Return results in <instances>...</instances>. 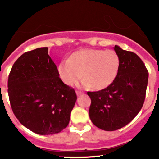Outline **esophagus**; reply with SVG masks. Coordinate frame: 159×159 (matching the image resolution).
I'll use <instances>...</instances> for the list:
<instances>
[{"label":"esophagus","instance_id":"obj_1","mask_svg":"<svg viewBox=\"0 0 159 159\" xmlns=\"http://www.w3.org/2000/svg\"><path fill=\"white\" fill-rule=\"evenodd\" d=\"M75 93H76L77 95H80L83 93V92H81L80 90H76V91H75Z\"/></svg>","mask_w":159,"mask_h":159}]
</instances>
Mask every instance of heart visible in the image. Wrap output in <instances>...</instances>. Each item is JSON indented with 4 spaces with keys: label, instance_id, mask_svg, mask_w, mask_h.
Returning a JSON list of instances; mask_svg holds the SVG:
<instances>
[{
    "label": "heart",
    "instance_id": "b5f03b06",
    "mask_svg": "<svg viewBox=\"0 0 159 159\" xmlns=\"http://www.w3.org/2000/svg\"><path fill=\"white\" fill-rule=\"evenodd\" d=\"M120 59L114 50L82 49L62 60L58 72L63 82L71 86L83 76V86L102 90L110 86L119 73Z\"/></svg>",
    "mask_w": 159,
    "mask_h": 159
}]
</instances>
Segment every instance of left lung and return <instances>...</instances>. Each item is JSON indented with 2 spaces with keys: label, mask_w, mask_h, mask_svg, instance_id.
I'll return each mask as SVG.
<instances>
[{
  "label": "left lung",
  "mask_w": 159,
  "mask_h": 159,
  "mask_svg": "<svg viewBox=\"0 0 159 159\" xmlns=\"http://www.w3.org/2000/svg\"><path fill=\"white\" fill-rule=\"evenodd\" d=\"M120 59L118 75L110 86L98 92H88L92 103L90 119L101 130L113 131L128 124L143 107L148 71L135 53L114 47Z\"/></svg>",
  "instance_id": "obj_1"
}]
</instances>
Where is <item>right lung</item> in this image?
I'll return each instance as SVG.
<instances>
[{
	"mask_svg": "<svg viewBox=\"0 0 159 159\" xmlns=\"http://www.w3.org/2000/svg\"><path fill=\"white\" fill-rule=\"evenodd\" d=\"M47 47L21 55L12 65L8 94L13 114L32 132L59 133L70 121L76 101L75 90L64 84Z\"/></svg>",
	"mask_w": 159,
	"mask_h": 159,
	"instance_id": "1",
	"label": "right lung"
}]
</instances>
